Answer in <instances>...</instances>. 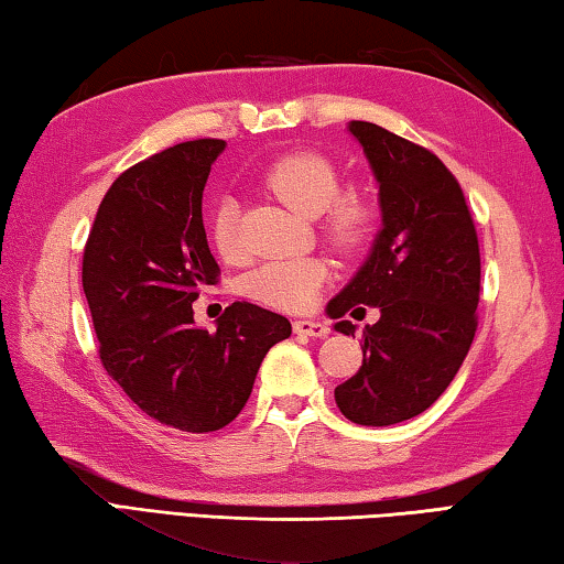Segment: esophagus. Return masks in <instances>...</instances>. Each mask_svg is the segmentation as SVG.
Listing matches in <instances>:
<instances>
[{"label": "esophagus", "instance_id": "esophagus-1", "mask_svg": "<svg viewBox=\"0 0 564 564\" xmlns=\"http://www.w3.org/2000/svg\"><path fill=\"white\" fill-rule=\"evenodd\" d=\"M292 329L297 332V335L315 337V339H325L329 335V327L325 325V322H315V319H297V322H292Z\"/></svg>", "mask_w": 564, "mask_h": 564}]
</instances>
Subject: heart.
<instances>
[{"instance_id":"1","label":"heart","mask_w":564,"mask_h":564,"mask_svg":"<svg viewBox=\"0 0 564 564\" xmlns=\"http://www.w3.org/2000/svg\"><path fill=\"white\" fill-rule=\"evenodd\" d=\"M262 184L284 205L304 217L319 215V232L339 254H355L367 245L377 225V202L362 187L339 189V167L319 150L284 152L262 172ZM209 239L225 262H239V205L221 197L209 212ZM327 280L322 260L267 262L249 272L245 290L252 300L274 310L300 312L315 302Z\"/></svg>"}]
</instances>
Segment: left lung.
<instances>
[{"mask_svg": "<svg viewBox=\"0 0 564 564\" xmlns=\"http://www.w3.org/2000/svg\"><path fill=\"white\" fill-rule=\"evenodd\" d=\"M377 182L382 232L355 280L327 304L345 315L380 307L362 329V367L335 390L339 412L367 427L417 417L455 380L477 332L479 242L463 187L437 154L372 122L349 124Z\"/></svg>", "mask_w": 564, "mask_h": 564, "instance_id": "left-lung-1", "label": "left lung"}]
</instances>
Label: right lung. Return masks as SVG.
Segmentation results:
<instances>
[{
  "label": "right lung",
  "instance_id": "1",
  "mask_svg": "<svg viewBox=\"0 0 564 564\" xmlns=\"http://www.w3.org/2000/svg\"><path fill=\"white\" fill-rule=\"evenodd\" d=\"M221 140L174 144L107 189L82 257L99 359L137 408L182 432H215L242 412L288 317L232 302L217 332L192 302L219 282L202 225V192Z\"/></svg>",
  "mask_w": 564,
  "mask_h": 564
}]
</instances>
